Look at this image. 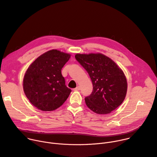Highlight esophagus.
<instances>
[{
  "instance_id": "obj_1",
  "label": "esophagus",
  "mask_w": 157,
  "mask_h": 157,
  "mask_svg": "<svg viewBox=\"0 0 157 157\" xmlns=\"http://www.w3.org/2000/svg\"><path fill=\"white\" fill-rule=\"evenodd\" d=\"M80 90V86H77V87L74 89V90Z\"/></svg>"
}]
</instances>
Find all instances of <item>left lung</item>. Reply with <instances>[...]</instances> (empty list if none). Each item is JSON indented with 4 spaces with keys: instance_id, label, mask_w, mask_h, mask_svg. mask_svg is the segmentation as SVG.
<instances>
[{
    "instance_id": "obj_1",
    "label": "left lung",
    "mask_w": 157,
    "mask_h": 157,
    "mask_svg": "<svg viewBox=\"0 0 157 157\" xmlns=\"http://www.w3.org/2000/svg\"><path fill=\"white\" fill-rule=\"evenodd\" d=\"M77 61L91 78L93 90L85 98L93 112L111 113L122 104L127 92V81L122 70L113 60L101 53L77 54Z\"/></svg>"
}]
</instances>
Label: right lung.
Returning a JSON list of instances; mask_svg holds the SVG:
<instances>
[{
  "mask_svg": "<svg viewBox=\"0 0 157 157\" xmlns=\"http://www.w3.org/2000/svg\"><path fill=\"white\" fill-rule=\"evenodd\" d=\"M70 58V54L52 50L36 59L26 70L24 92L38 109L54 111L68 98L71 90L66 86L61 71Z\"/></svg>",
  "mask_w": 157,
  "mask_h": 157,
  "instance_id": "1",
  "label": "right lung"
}]
</instances>
